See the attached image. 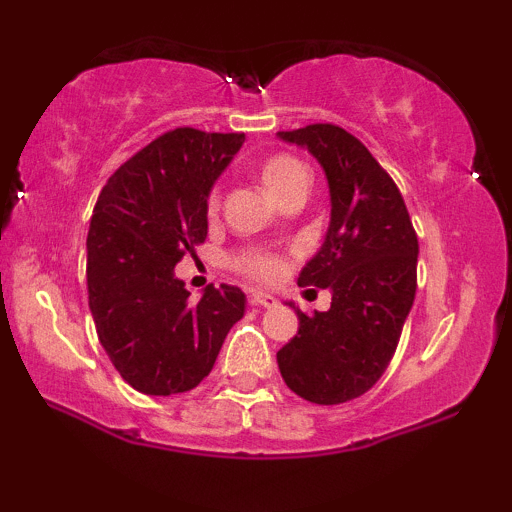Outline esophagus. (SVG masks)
Listing matches in <instances>:
<instances>
[{"label": "esophagus", "mask_w": 512, "mask_h": 512, "mask_svg": "<svg viewBox=\"0 0 512 512\" xmlns=\"http://www.w3.org/2000/svg\"><path fill=\"white\" fill-rule=\"evenodd\" d=\"M248 303L252 305V308H274L276 305V298L272 296V293H262V291H252Z\"/></svg>", "instance_id": "1"}]
</instances>
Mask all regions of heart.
Instances as JSON below:
<instances>
[{"instance_id":"1","label":"heart","mask_w":512,"mask_h":512,"mask_svg":"<svg viewBox=\"0 0 512 512\" xmlns=\"http://www.w3.org/2000/svg\"><path fill=\"white\" fill-rule=\"evenodd\" d=\"M257 173H260L262 185L267 187V192L276 202L293 195V192H303V195L308 192V168H305L303 161H298L291 154H272L269 158H264ZM207 211L209 214L219 211V190H211L207 195ZM233 267L240 274L250 276V279L276 281L284 274V257L276 255L272 250H245L233 257Z\"/></svg>"}]
</instances>
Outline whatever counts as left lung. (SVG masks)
Instances as JSON below:
<instances>
[{
	"instance_id": "1",
	"label": "left lung",
	"mask_w": 512,
	"mask_h": 512,
	"mask_svg": "<svg viewBox=\"0 0 512 512\" xmlns=\"http://www.w3.org/2000/svg\"><path fill=\"white\" fill-rule=\"evenodd\" d=\"M325 168L332 221L298 284L330 289L327 313L298 315L276 354L284 383L313 404H342L380 380L416 296L419 238L390 173L344 127L317 122L279 132Z\"/></svg>"
}]
</instances>
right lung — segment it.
Wrapping results in <instances>:
<instances>
[{
	"mask_svg": "<svg viewBox=\"0 0 512 512\" xmlns=\"http://www.w3.org/2000/svg\"><path fill=\"white\" fill-rule=\"evenodd\" d=\"M243 142V132L168 129L110 175L93 207L88 308L117 373L144 395L202 383L245 313L238 286H209L190 303L173 272L207 240V195Z\"/></svg>",
	"mask_w": 512,
	"mask_h": 512,
	"instance_id": "obj_1",
	"label": "right lung"
}]
</instances>
